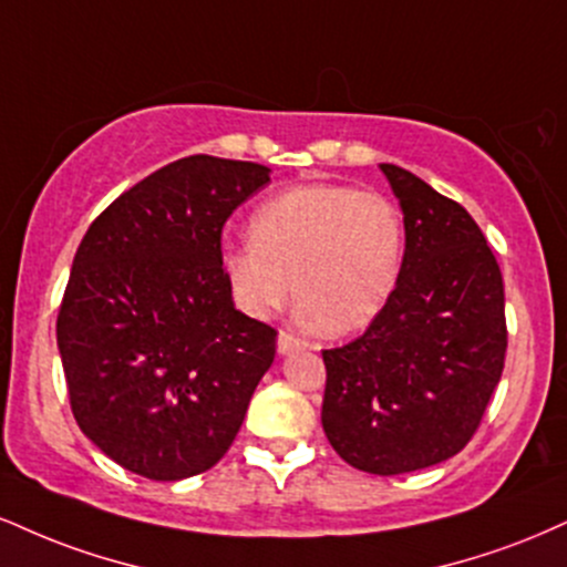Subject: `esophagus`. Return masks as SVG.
Here are the masks:
<instances>
[{
  "mask_svg": "<svg viewBox=\"0 0 567 567\" xmlns=\"http://www.w3.org/2000/svg\"><path fill=\"white\" fill-rule=\"evenodd\" d=\"M303 349V340H298L296 336H290V332H279L277 338V351L282 353V357H288V353Z\"/></svg>",
  "mask_w": 567,
  "mask_h": 567,
  "instance_id": "esophagus-1",
  "label": "esophagus"
}]
</instances>
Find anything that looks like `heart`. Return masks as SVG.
Listing matches in <instances>:
<instances>
[{
  "label": "heart",
  "instance_id": "b5f03b06",
  "mask_svg": "<svg viewBox=\"0 0 567 567\" xmlns=\"http://www.w3.org/2000/svg\"><path fill=\"white\" fill-rule=\"evenodd\" d=\"M404 264V216L378 189L298 184L250 216V240L227 248L231 298L254 319L282 309L296 279V319L336 336L361 330L391 301Z\"/></svg>",
  "mask_w": 567,
  "mask_h": 567
}]
</instances>
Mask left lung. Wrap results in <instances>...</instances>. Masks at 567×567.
<instances>
[{
  "label": "left lung",
  "instance_id": "left-lung-1",
  "mask_svg": "<svg viewBox=\"0 0 567 567\" xmlns=\"http://www.w3.org/2000/svg\"><path fill=\"white\" fill-rule=\"evenodd\" d=\"M404 214V264L385 309L322 351V427L351 467L401 475L460 454L499 385L507 351L502 271L460 203L380 163Z\"/></svg>",
  "mask_w": 567,
  "mask_h": 567
}]
</instances>
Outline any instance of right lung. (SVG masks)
Returning <instances> with one entry per match:
<instances>
[{
	"label": "right lung",
	"mask_w": 567,
	"mask_h": 567,
	"mask_svg": "<svg viewBox=\"0 0 567 567\" xmlns=\"http://www.w3.org/2000/svg\"><path fill=\"white\" fill-rule=\"evenodd\" d=\"M261 163L189 155L94 218L58 313L73 417L150 481L206 473L240 431L277 332L235 309L221 229L269 182Z\"/></svg>",
	"instance_id": "add662e5"
}]
</instances>
